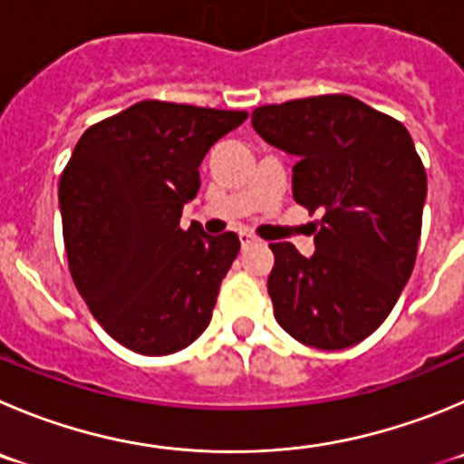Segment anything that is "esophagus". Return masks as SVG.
Instances as JSON below:
<instances>
[{
	"label": "esophagus",
	"mask_w": 464,
	"mask_h": 464,
	"mask_svg": "<svg viewBox=\"0 0 464 464\" xmlns=\"http://www.w3.org/2000/svg\"><path fill=\"white\" fill-rule=\"evenodd\" d=\"M256 237L252 236V233H246V231H242L240 233V245H242V249H249V246H254L256 245Z\"/></svg>",
	"instance_id": "obj_1"
}]
</instances>
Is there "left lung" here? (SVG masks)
I'll use <instances>...</instances> for the list:
<instances>
[{"label": "left lung", "instance_id": "8db88e82", "mask_svg": "<svg viewBox=\"0 0 464 464\" xmlns=\"http://www.w3.org/2000/svg\"><path fill=\"white\" fill-rule=\"evenodd\" d=\"M252 125L297 155L293 197L323 212L311 258L291 242L270 245L276 323L311 348H350L392 314L417 261L428 185L412 137L343 93L256 107Z\"/></svg>", "mask_w": 464, "mask_h": 464}]
</instances>
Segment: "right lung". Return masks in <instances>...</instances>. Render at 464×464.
I'll return each instance as SVG.
<instances>
[{
    "label": "right lung",
    "mask_w": 464,
    "mask_h": 464,
    "mask_svg": "<svg viewBox=\"0 0 464 464\" xmlns=\"http://www.w3.org/2000/svg\"><path fill=\"white\" fill-rule=\"evenodd\" d=\"M246 111L141 101L93 123L59 180L68 270L102 330L132 353L188 348L240 252L236 233L180 227L198 167Z\"/></svg>",
    "instance_id": "add662e5"
}]
</instances>
